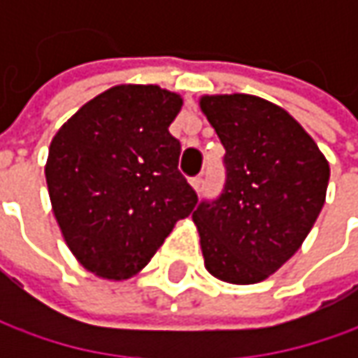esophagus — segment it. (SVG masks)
<instances>
[{
  "mask_svg": "<svg viewBox=\"0 0 358 358\" xmlns=\"http://www.w3.org/2000/svg\"><path fill=\"white\" fill-rule=\"evenodd\" d=\"M191 185H193V189H195V191L199 193L201 189H203V175H197V177H193V179H191Z\"/></svg>",
  "mask_w": 358,
  "mask_h": 358,
  "instance_id": "esophagus-1",
  "label": "esophagus"
}]
</instances>
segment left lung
Masks as SVG:
<instances>
[{"instance_id": "8db88e82", "label": "left lung", "mask_w": 358, "mask_h": 358, "mask_svg": "<svg viewBox=\"0 0 358 358\" xmlns=\"http://www.w3.org/2000/svg\"><path fill=\"white\" fill-rule=\"evenodd\" d=\"M201 111L225 147L227 179L193 211L205 268L253 285L299 251L321 213L329 161L282 107L257 95H203Z\"/></svg>"}]
</instances>
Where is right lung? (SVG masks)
Wrapping results in <instances>:
<instances>
[{"instance_id":"right-lung-1","label":"right lung","mask_w":358,"mask_h":358,"mask_svg":"<svg viewBox=\"0 0 358 358\" xmlns=\"http://www.w3.org/2000/svg\"><path fill=\"white\" fill-rule=\"evenodd\" d=\"M183 99L159 85H115L69 117L49 145L45 179L69 251L101 279L151 261L197 193L179 171L169 125Z\"/></svg>"}]
</instances>
